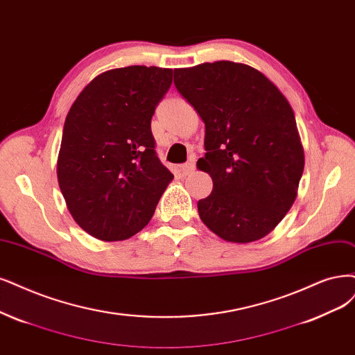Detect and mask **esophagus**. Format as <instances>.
Listing matches in <instances>:
<instances>
[{"label": "esophagus", "instance_id": "1", "mask_svg": "<svg viewBox=\"0 0 355 355\" xmlns=\"http://www.w3.org/2000/svg\"><path fill=\"white\" fill-rule=\"evenodd\" d=\"M193 171H194V164H193V162H187V164H182V165L178 166V173H180L182 177L189 175L190 173H193Z\"/></svg>", "mask_w": 355, "mask_h": 355}]
</instances>
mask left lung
Here are the masks:
<instances>
[{
	"instance_id": "left-lung-1",
	"label": "left lung",
	"mask_w": 355,
	"mask_h": 355,
	"mask_svg": "<svg viewBox=\"0 0 355 355\" xmlns=\"http://www.w3.org/2000/svg\"><path fill=\"white\" fill-rule=\"evenodd\" d=\"M174 83L205 123L198 168L214 190L198 202L203 224L231 243L263 239L290 211L304 169L290 102L265 74L232 61L175 69Z\"/></svg>"
}]
</instances>
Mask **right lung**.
<instances>
[{"label": "right lung", "instance_id": "add662e5", "mask_svg": "<svg viewBox=\"0 0 355 355\" xmlns=\"http://www.w3.org/2000/svg\"><path fill=\"white\" fill-rule=\"evenodd\" d=\"M171 83V69L130 65L95 77L71 105L57 175L71 216L92 237L121 241L137 234L173 181L150 130Z\"/></svg>", "mask_w": 355, "mask_h": 355}]
</instances>
